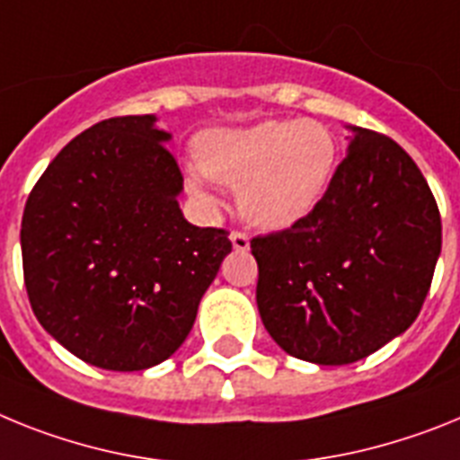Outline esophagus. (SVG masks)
Here are the masks:
<instances>
[{
    "label": "esophagus",
    "instance_id": "1",
    "mask_svg": "<svg viewBox=\"0 0 460 460\" xmlns=\"http://www.w3.org/2000/svg\"><path fill=\"white\" fill-rule=\"evenodd\" d=\"M229 238L235 252H247V250H250V238H247L245 234H241V231H234Z\"/></svg>",
    "mask_w": 460,
    "mask_h": 460
}]
</instances>
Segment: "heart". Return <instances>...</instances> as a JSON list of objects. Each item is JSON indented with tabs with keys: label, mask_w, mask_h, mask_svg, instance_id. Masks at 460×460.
<instances>
[{
	"label": "heart",
	"mask_w": 460,
	"mask_h": 460,
	"mask_svg": "<svg viewBox=\"0 0 460 460\" xmlns=\"http://www.w3.org/2000/svg\"><path fill=\"white\" fill-rule=\"evenodd\" d=\"M197 166L187 190L206 208L217 206L210 181L235 187V203L250 225L285 231L324 199L338 162V143L314 119H261L250 127L208 129L194 141Z\"/></svg>",
	"instance_id": "b5f03b06"
}]
</instances>
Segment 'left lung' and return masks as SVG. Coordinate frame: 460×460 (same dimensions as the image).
<instances>
[{
    "instance_id": "left-lung-1",
    "label": "left lung",
    "mask_w": 460,
    "mask_h": 460,
    "mask_svg": "<svg viewBox=\"0 0 460 460\" xmlns=\"http://www.w3.org/2000/svg\"><path fill=\"white\" fill-rule=\"evenodd\" d=\"M345 129L347 157L313 213L252 238L263 326L317 366L361 361L405 333L442 250L440 210L412 157L389 136Z\"/></svg>"
}]
</instances>
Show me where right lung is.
<instances>
[{
  "label": "right lung",
  "instance_id": "1",
  "mask_svg": "<svg viewBox=\"0 0 460 460\" xmlns=\"http://www.w3.org/2000/svg\"><path fill=\"white\" fill-rule=\"evenodd\" d=\"M157 115L97 122L59 150L27 199L20 247L39 324L103 370L153 368L190 335L231 252L194 226Z\"/></svg>",
  "mask_w": 460,
  "mask_h": 460
}]
</instances>
